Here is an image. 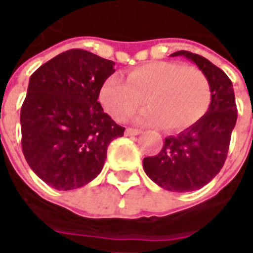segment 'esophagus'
<instances>
[{"label":"esophagus","instance_id":"34e87169","mask_svg":"<svg viewBox=\"0 0 253 253\" xmlns=\"http://www.w3.org/2000/svg\"><path fill=\"white\" fill-rule=\"evenodd\" d=\"M141 130H138V128H126V131H125V135H127V137H131V135H139L141 134Z\"/></svg>","mask_w":253,"mask_h":253}]
</instances>
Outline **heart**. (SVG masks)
Instances as JSON below:
<instances>
[{
  "label": "heart",
  "mask_w": 253,
  "mask_h": 253,
  "mask_svg": "<svg viewBox=\"0 0 253 253\" xmlns=\"http://www.w3.org/2000/svg\"><path fill=\"white\" fill-rule=\"evenodd\" d=\"M99 99L115 121L125 122L145 103L138 122L167 131L188 128L206 114L211 88L206 74L194 66L156 61L127 73L126 83L111 76L100 88Z\"/></svg>",
  "instance_id": "1"
}]
</instances>
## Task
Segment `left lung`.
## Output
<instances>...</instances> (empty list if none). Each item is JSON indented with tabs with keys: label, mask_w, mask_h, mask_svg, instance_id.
I'll use <instances>...</instances> for the list:
<instances>
[{
	"label": "left lung",
	"mask_w": 253,
	"mask_h": 253,
	"mask_svg": "<svg viewBox=\"0 0 253 253\" xmlns=\"http://www.w3.org/2000/svg\"><path fill=\"white\" fill-rule=\"evenodd\" d=\"M186 57L206 74L211 88V103L195 125L165 138L161 152L143 159L146 175L161 188L173 192L199 190L211 181L225 164L230 137L237 121L232 81L209 59L190 51L170 57Z\"/></svg>",
	"instance_id": "obj_1"
}]
</instances>
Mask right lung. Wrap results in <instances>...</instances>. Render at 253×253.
Here are the masks:
<instances>
[{
	"instance_id": "right-lung-1",
	"label": "right lung",
	"mask_w": 253,
	"mask_h": 253,
	"mask_svg": "<svg viewBox=\"0 0 253 253\" xmlns=\"http://www.w3.org/2000/svg\"><path fill=\"white\" fill-rule=\"evenodd\" d=\"M114 65L73 48L31 76L20 112L21 148L31 169L55 190L93 180L104 167L108 145L125 132L97 100Z\"/></svg>"
}]
</instances>
